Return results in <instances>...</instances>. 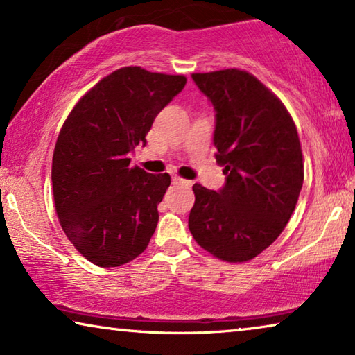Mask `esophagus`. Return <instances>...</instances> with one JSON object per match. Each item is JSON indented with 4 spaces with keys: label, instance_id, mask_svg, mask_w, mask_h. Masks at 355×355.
<instances>
[{
    "label": "esophagus",
    "instance_id": "1",
    "mask_svg": "<svg viewBox=\"0 0 355 355\" xmlns=\"http://www.w3.org/2000/svg\"><path fill=\"white\" fill-rule=\"evenodd\" d=\"M173 182L174 184H182V186H191V181H186V179L179 178V176H173Z\"/></svg>",
    "mask_w": 355,
    "mask_h": 355
}]
</instances>
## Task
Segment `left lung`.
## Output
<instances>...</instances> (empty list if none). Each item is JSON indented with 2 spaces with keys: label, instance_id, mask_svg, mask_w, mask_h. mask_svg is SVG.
<instances>
[{
  "label": "left lung",
  "instance_id": "obj_1",
  "mask_svg": "<svg viewBox=\"0 0 355 355\" xmlns=\"http://www.w3.org/2000/svg\"><path fill=\"white\" fill-rule=\"evenodd\" d=\"M215 108L220 191L193 184L189 230L216 259L237 263L273 244L293 215L304 182L297 129L278 96L249 72L192 74Z\"/></svg>",
  "mask_w": 355,
  "mask_h": 355
}]
</instances>
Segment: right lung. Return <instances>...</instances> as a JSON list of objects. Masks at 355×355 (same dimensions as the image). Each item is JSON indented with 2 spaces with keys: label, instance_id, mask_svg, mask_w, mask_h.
<instances>
[{
  "label": "right lung",
  "instance_id": "obj_1",
  "mask_svg": "<svg viewBox=\"0 0 355 355\" xmlns=\"http://www.w3.org/2000/svg\"><path fill=\"white\" fill-rule=\"evenodd\" d=\"M186 85L184 76L123 67L79 100L58 135L53 197L62 231L92 263L110 268L147 249L168 173L130 166L155 118Z\"/></svg>",
  "mask_w": 355,
  "mask_h": 355
}]
</instances>
